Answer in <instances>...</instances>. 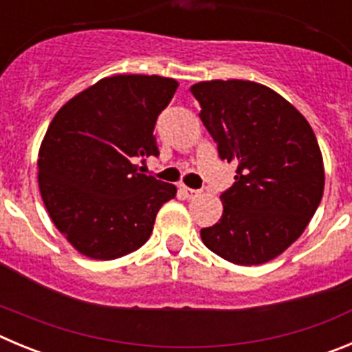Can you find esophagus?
I'll return each mask as SVG.
<instances>
[{
  "instance_id": "esophagus-1",
  "label": "esophagus",
  "mask_w": 352,
  "mask_h": 352,
  "mask_svg": "<svg viewBox=\"0 0 352 352\" xmlns=\"http://www.w3.org/2000/svg\"><path fill=\"white\" fill-rule=\"evenodd\" d=\"M179 190H182V194L185 195L186 199H195L199 194H201V192H199V190H194V188H188V186H186V185L179 186Z\"/></svg>"
}]
</instances>
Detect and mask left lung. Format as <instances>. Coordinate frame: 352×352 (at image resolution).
Masks as SVG:
<instances>
[{
	"label": "left lung",
	"mask_w": 352,
	"mask_h": 352,
	"mask_svg": "<svg viewBox=\"0 0 352 352\" xmlns=\"http://www.w3.org/2000/svg\"><path fill=\"white\" fill-rule=\"evenodd\" d=\"M199 118L236 162L220 195L222 219L201 229L203 243L241 266L278 257L309 226L324 192V166L309 121L284 96L252 80H203L190 88Z\"/></svg>",
	"instance_id": "1"
}]
</instances>
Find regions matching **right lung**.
<instances>
[{
  "instance_id": "add662e5",
  "label": "right lung",
  "mask_w": 352,
  "mask_h": 352,
  "mask_svg": "<svg viewBox=\"0 0 352 352\" xmlns=\"http://www.w3.org/2000/svg\"><path fill=\"white\" fill-rule=\"evenodd\" d=\"M178 80L104 77L52 118L38 151V186L52 223L79 254L111 261L138 250L176 186L138 173L158 155L153 135Z\"/></svg>"
}]
</instances>
